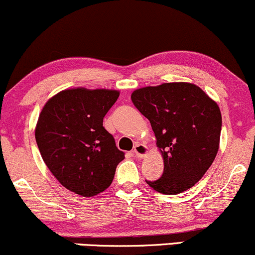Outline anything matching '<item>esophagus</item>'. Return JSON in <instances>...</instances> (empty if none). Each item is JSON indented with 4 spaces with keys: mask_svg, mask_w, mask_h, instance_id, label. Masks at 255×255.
<instances>
[{
    "mask_svg": "<svg viewBox=\"0 0 255 255\" xmlns=\"http://www.w3.org/2000/svg\"><path fill=\"white\" fill-rule=\"evenodd\" d=\"M133 151H134V153H135L136 157L142 158V157H145L146 154H147L148 148H147V146H146V145L136 144L135 146H134V150Z\"/></svg>",
    "mask_w": 255,
    "mask_h": 255,
    "instance_id": "esophagus-1",
    "label": "esophagus"
}]
</instances>
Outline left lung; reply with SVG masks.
Wrapping results in <instances>:
<instances>
[{
	"instance_id": "8db88e82",
	"label": "left lung",
	"mask_w": 255,
	"mask_h": 255,
	"mask_svg": "<svg viewBox=\"0 0 255 255\" xmlns=\"http://www.w3.org/2000/svg\"><path fill=\"white\" fill-rule=\"evenodd\" d=\"M130 98L150 121L164 160L162 177L146 182L168 195L189 189L217 156L222 129L217 103L189 83L142 87L134 91Z\"/></svg>"
}]
</instances>
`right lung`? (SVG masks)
I'll return each instance as SVG.
<instances>
[{
	"label": "right lung",
	"mask_w": 255,
	"mask_h": 255,
	"mask_svg": "<svg viewBox=\"0 0 255 255\" xmlns=\"http://www.w3.org/2000/svg\"><path fill=\"white\" fill-rule=\"evenodd\" d=\"M119 96L115 90H64L40 113L34 135L44 163L75 194L93 197L105 191L125 158L103 127L104 116Z\"/></svg>",
	"instance_id": "obj_1"
}]
</instances>
